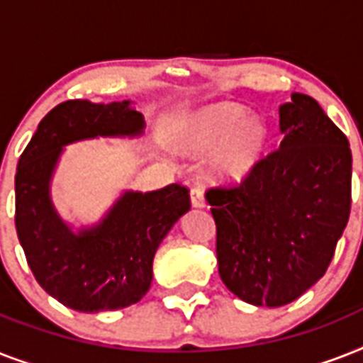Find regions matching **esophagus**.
<instances>
[{"label": "esophagus", "mask_w": 363, "mask_h": 363, "mask_svg": "<svg viewBox=\"0 0 363 363\" xmlns=\"http://www.w3.org/2000/svg\"><path fill=\"white\" fill-rule=\"evenodd\" d=\"M190 201H192V207L196 209H203L205 205V198H203V190L201 188H192V192H190Z\"/></svg>", "instance_id": "34e87169"}]
</instances>
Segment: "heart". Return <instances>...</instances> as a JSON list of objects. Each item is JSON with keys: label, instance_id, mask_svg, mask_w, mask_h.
Segmentation results:
<instances>
[{"label": "heart", "instance_id": "heart-1", "mask_svg": "<svg viewBox=\"0 0 363 363\" xmlns=\"http://www.w3.org/2000/svg\"><path fill=\"white\" fill-rule=\"evenodd\" d=\"M269 139V125L262 116L220 101L188 115L177 128L175 147L192 158L209 152L205 167L211 181L239 184L264 162Z\"/></svg>", "mask_w": 363, "mask_h": 363}]
</instances>
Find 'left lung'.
<instances>
[{
  "label": "left lung",
  "mask_w": 363,
  "mask_h": 363,
  "mask_svg": "<svg viewBox=\"0 0 363 363\" xmlns=\"http://www.w3.org/2000/svg\"><path fill=\"white\" fill-rule=\"evenodd\" d=\"M281 147L238 188L205 194L218 273L258 307H281L320 281L350 215L349 139L307 94L279 107Z\"/></svg>",
  "instance_id": "obj_1"
}]
</instances>
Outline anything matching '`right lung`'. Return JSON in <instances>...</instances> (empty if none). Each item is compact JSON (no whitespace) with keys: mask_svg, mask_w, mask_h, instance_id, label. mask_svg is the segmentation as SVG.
I'll return each instance as SVG.
<instances>
[{"mask_svg":"<svg viewBox=\"0 0 363 363\" xmlns=\"http://www.w3.org/2000/svg\"><path fill=\"white\" fill-rule=\"evenodd\" d=\"M145 118L131 101L69 99L54 107L22 152L14 177L16 233L43 290L81 313L137 303L152 282L160 242L190 211L184 186L125 190L104 218L75 228L56 209L50 182L65 147L98 137H141Z\"/></svg>","mask_w":363,"mask_h":363,"instance_id":"add662e5","label":"right lung"}]
</instances>
